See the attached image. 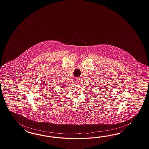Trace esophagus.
Wrapping results in <instances>:
<instances>
[{
    "instance_id": "esophagus-1",
    "label": "esophagus",
    "mask_w": 149,
    "mask_h": 149,
    "mask_svg": "<svg viewBox=\"0 0 149 149\" xmlns=\"http://www.w3.org/2000/svg\"><path fill=\"white\" fill-rule=\"evenodd\" d=\"M75 82H76V83L77 84H79L80 83V81L79 80H76V81H75Z\"/></svg>"
}]
</instances>
